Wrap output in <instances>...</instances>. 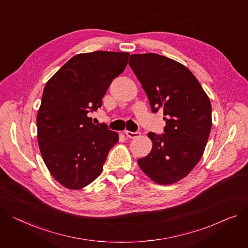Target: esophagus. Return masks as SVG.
Returning <instances> with one entry per match:
<instances>
[{
	"mask_svg": "<svg viewBox=\"0 0 248 248\" xmlns=\"http://www.w3.org/2000/svg\"><path fill=\"white\" fill-rule=\"evenodd\" d=\"M125 136L129 139H137L140 136V131H136V133H133V131L125 130Z\"/></svg>",
	"mask_w": 248,
	"mask_h": 248,
	"instance_id": "esophagus-1",
	"label": "esophagus"
}]
</instances>
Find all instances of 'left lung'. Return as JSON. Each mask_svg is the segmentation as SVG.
<instances>
[{
    "mask_svg": "<svg viewBox=\"0 0 248 248\" xmlns=\"http://www.w3.org/2000/svg\"><path fill=\"white\" fill-rule=\"evenodd\" d=\"M129 67L144 90L153 112L163 109L164 134L148 133L153 148L138 160L155 184L186 177L202 158L211 129V104L192 73L157 54L131 55Z\"/></svg>",
    "mask_w": 248,
    "mask_h": 248,
    "instance_id": "obj_1",
    "label": "left lung"
}]
</instances>
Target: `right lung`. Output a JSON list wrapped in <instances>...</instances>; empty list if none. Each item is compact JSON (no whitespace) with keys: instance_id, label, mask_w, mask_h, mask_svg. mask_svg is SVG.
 I'll return each instance as SVG.
<instances>
[{"instance_id":"1","label":"right lung","mask_w":248,"mask_h":248,"mask_svg":"<svg viewBox=\"0 0 248 248\" xmlns=\"http://www.w3.org/2000/svg\"><path fill=\"white\" fill-rule=\"evenodd\" d=\"M128 53L78 54L46 84L37 114L41 155L53 177L69 189H80L101 174L119 135L93 124L90 111L102 107L110 82L127 64Z\"/></svg>"}]
</instances>
